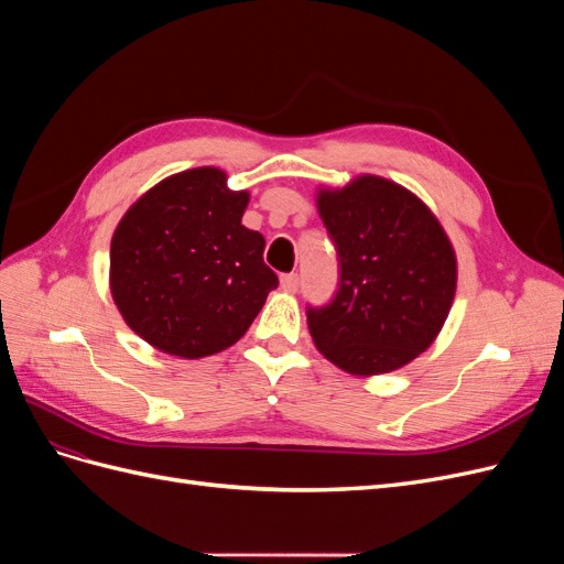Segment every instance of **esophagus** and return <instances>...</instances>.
Here are the masks:
<instances>
[{"label": "esophagus", "mask_w": 564, "mask_h": 564, "mask_svg": "<svg viewBox=\"0 0 564 564\" xmlns=\"http://www.w3.org/2000/svg\"><path fill=\"white\" fill-rule=\"evenodd\" d=\"M280 286L284 289V292L294 294L296 289H299V275H294V272H292V275H282V278H280Z\"/></svg>", "instance_id": "34e87169"}]
</instances>
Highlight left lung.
I'll list each match as a JSON object with an SVG mask.
<instances>
[{"label": "left lung", "instance_id": "obj_1", "mask_svg": "<svg viewBox=\"0 0 564 564\" xmlns=\"http://www.w3.org/2000/svg\"><path fill=\"white\" fill-rule=\"evenodd\" d=\"M317 212L340 265L332 303L308 308L317 350L355 377L412 362L440 334L456 294L445 228L414 193L371 174L319 187Z\"/></svg>", "mask_w": 564, "mask_h": 564}]
</instances>
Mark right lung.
Returning a JSON list of instances; mask_svg holds the SVG:
<instances>
[{
  "label": "right lung",
  "instance_id": "obj_1",
  "mask_svg": "<svg viewBox=\"0 0 564 564\" xmlns=\"http://www.w3.org/2000/svg\"><path fill=\"white\" fill-rule=\"evenodd\" d=\"M247 191L216 166L187 169L135 199L110 242V292L152 348L197 360L230 348L261 313L278 275L265 240L242 226Z\"/></svg>",
  "mask_w": 564,
  "mask_h": 564
}]
</instances>
